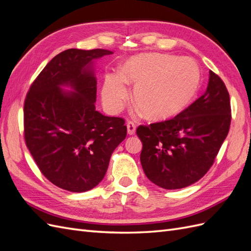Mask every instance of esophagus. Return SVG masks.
<instances>
[{"label": "esophagus", "mask_w": 251, "mask_h": 251, "mask_svg": "<svg viewBox=\"0 0 251 251\" xmlns=\"http://www.w3.org/2000/svg\"><path fill=\"white\" fill-rule=\"evenodd\" d=\"M127 127V134L128 135H134L136 132V125L133 123V121H127L126 124Z\"/></svg>", "instance_id": "1"}]
</instances>
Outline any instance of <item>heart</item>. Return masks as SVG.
<instances>
[{"label": "heart", "instance_id": "obj_1", "mask_svg": "<svg viewBox=\"0 0 251 251\" xmlns=\"http://www.w3.org/2000/svg\"><path fill=\"white\" fill-rule=\"evenodd\" d=\"M200 79L199 66L192 58L161 53L139 54L126 60L121 75H105L102 102L111 113L118 112L128 96L126 83H130L134 86L135 102L149 118H169L193 100Z\"/></svg>", "mask_w": 251, "mask_h": 251}]
</instances>
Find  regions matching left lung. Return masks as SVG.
I'll use <instances>...</instances> for the list:
<instances>
[{
	"label": "left lung",
	"mask_w": 251,
	"mask_h": 251,
	"mask_svg": "<svg viewBox=\"0 0 251 251\" xmlns=\"http://www.w3.org/2000/svg\"><path fill=\"white\" fill-rule=\"evenodd\" d=\"M229 93L209 71L205 93L172 119L139 126L140 162L146 176L165 189L200 180L214 164L231 121Z\"/></svg>",
	"instance_id": "left-lung-1"
}]
</instances>
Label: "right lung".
Wrapping results in <instances>:
<instances>
[{"instance_id":"right-lung-1","label":"right lung","mask_w":251,"mask_h":251,"mask_svg":"<svg viewBox=\"0 0 251 251\" xmlns=\"http://www.w3.org/2000/svg\"><path fill=\"white\" fill-rule=\"evenodd\" d=\"M104 49H68L35 78L24 103L26 146L51 183L72 193L95 187L126 136L125 119L96 111L93 60ZM62 86H70L66 91Z\"/></svg>"}]
</instances>
